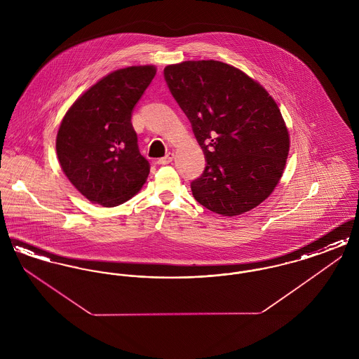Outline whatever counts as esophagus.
<instances>
[{
  "mask_svg": "<svg viewBox=\"0 0 359 359\" xmlns=\"http://www.w3.org/2000/svg\"><path fill=\"white\" fill-rule=\"evenodd\" d=\"M172 160H173V154H168L167 156L158 158V160H157V164H158V165H165V164L172 163Z\"/></svg>",
  "mask_w": 359,
  "mask_h": 359,
  "instance_id": "34e87169",
  "label": "esophagus"
}]
</instances>
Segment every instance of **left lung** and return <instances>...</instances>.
I'll return each instance as SVG.
<instances>
[{"label": "left lung", "instance_id": "8db88e82", "mask_svg": "<svg viewBox=\"0 0 359 359\" xmlns=\"http://www.w3.org/2000/svg\"><path fill=\"white\" fill-rule=\"evenodd\" d=\"M164 78L205 154V171L191 183L212 212L234 217L262 203L278 184L290 133L269 93L218 60L170 65Z\"/></svg>", "mask_w": 359, "mask_h": 359}]
</instances>
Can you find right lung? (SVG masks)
I'll return each instance as SVG.
<instances>
[{"instance_id": "add662e5", "label": "right lung", "mask_w": 359, "mask_h": 359, "mask_svg": "<svg viewBox=\"0 0 359 359\" xmlns=\"http://www.w3.org/2000/svg\"><path fill=\"white\" fill-rule=\"evenodd\" d=\"M154 75V66L116 69L85 91L62 120L56 136L60 167L93 203L122 205L147 182L151 167L138 151L130 118Z\"/></svg>"}]
</instances>
